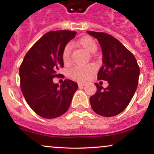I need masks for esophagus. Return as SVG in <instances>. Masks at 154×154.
Instances as JSON below:
<instances>
[{"label": "esophagus", "instance_id": "esophagus-1", "mask_svg": "<svg viewBox=\"0 0 154 154\" xmlns=\"http://www.w3.org/2000/svg\"><path fill=\"white\" fill-rule=\"evenodd\" d=\"M85 83H81V82L78 83L79 87H82V86H85Z\"/></svg>", "mask_w": 154, "mask_h": 154}]
</instances>
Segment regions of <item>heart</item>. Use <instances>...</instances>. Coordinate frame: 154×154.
<instances>
[{
	"instance_id": "obj_1",
	"label": "heart",
	"mask_w": 154,
	"mask_h": 154,
	"mask_svg": "<svg viewBox=\"0 0 154 154\" xmlns=\"http://www.w3.org/2000/svg\"><path fill=\"white\" fill-rule=\"evenodd\" d=\"M77 44L89 54H94L98 48L95 41L91 37H83L77 41ZM62 61L65 65L69 64L71 62V48L69 45H66L63 48ZM95 71V68L93 65H78L72 69L70 75L79 82H85L93 75Z\"/></svg>"
}]
</instances>
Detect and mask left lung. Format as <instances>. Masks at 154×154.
<instances>
[{
  "label": "left lung",
  "instance_id": "obj_1",
  "mask_svg": "<svg viewBox=\"0 0 154 154\" xmlns=\"http://www.w3.org/2000/svg\"><path fill=\"white\" fill-rule=\"evenodd\" d=\"M87 33L97 39L101 47L103 65L98 79L109 83L106 88L95 83L97 91L90 98V103L100 116H116L126 109L135 94L140 75L138 64L133 54L117 39L104 32Z\"/></svg>",
  "mask_w": 154,
  "mask_h": 154
}]
</instances>
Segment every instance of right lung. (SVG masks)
I'll return each mask as SVG.
<instances>
[{
  "instance_id": "1",
  "label": "right lung",
  "mask_w": 154,
  "mask_h": 154,
  "mask_svg": "<svg viewBox=\"0 0 154 154\" xmlns=\"http://www.w3.org/2000/svg\"><path fill=\"white\" fill-rule=\"evenodd\" d=\"M77 35L69 30L45 33L26 53L19 68L21 89L26 103L41 117L54 119L66 112L78 85L66 79L53 82L63 66L62 52Z\"/></svg>"
}]
</instances>
